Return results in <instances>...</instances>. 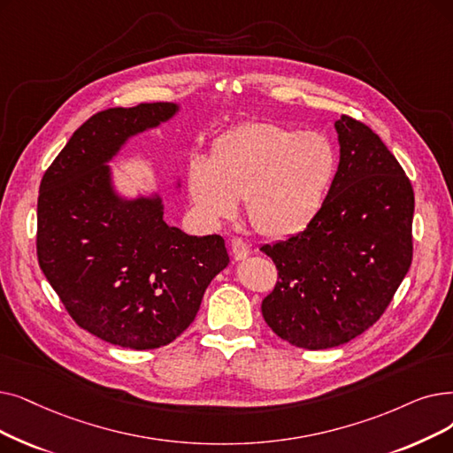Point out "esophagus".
I'll list each match as a JSON object with an SVG mask.
<instances>
[{
    "label": "esophagus",
    "mask_w": 453,
    "mask_h": 453,
    "mask_svg": "<svg viewBox=\"0 0 453 453\" xmlns=\"http://www.w3.org/2000/svg\"><path fill=\"white\" fill-rule=\"evenodd\" d=\"M231 251L234 261H244L250 255V246L242 239H231Z\"/></svg>",
    "instance_id": "obj_1"
}]
</instances>
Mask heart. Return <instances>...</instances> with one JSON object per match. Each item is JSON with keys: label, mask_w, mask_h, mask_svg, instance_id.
<instances>
[{"label": "heart", "mask_w": 453, "mask_h": 453, "mask_svg": "<svg viewBox=\"0 0 453 453\" xmlns=\"http://www.w3.org/2000/svg\"><path fill=\"white\" fill-rule=\"evenodd\" d=\"M337 165V150L326 134L255 122L226 134L211 161L194 157L187 183L192 205L207 224L233 219L239 200H246L255 231L283 239L319 214Z\"/></svg>", "instance_id": "1"}]
</instances>
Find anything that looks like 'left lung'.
I'll return each instance as SVG.
<instances>
[{"instance_id":"left-lung-1","label":"left lung","mask_w":453,"mask_h":453,"mask_svg":"<svg viewBox=\"0 0 453 453\" xmlns=\"http://www.w3.org/2000/svg\"><path fill=\"white\" fill-rule=\"evenodd\" d=\"M341 159L322 209L300 233L261 248L280 280L265 322L292 346H341L376 324L412 261L411 181L380 136L342 114Z\"/></svg>"}]
</instances>
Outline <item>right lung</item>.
Listing matches in <instances>:
<instances>
[{
	"label": "right lung",
	"mask_w": 453,
	"mask_h": 453,
	"mask_svg": "<svg viewBox=\"0 0 453 453\" xmlns=\"http://www.w3.org/2000/svg\"><path fill=\"white\" fill-rule=\"evenodd\" d=\"M180 109L159 102L90 116L41 183L38 265L77 326L114 346L153 349L178 339L229 265L220 234L168 226L159 192L127 198L112 180L109 163L129 139Z\"/></svg>",
	"instance_id": "obj_1"
}]
</instances>
